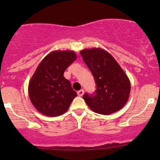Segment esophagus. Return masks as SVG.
Here are the masks:
<instances>
[{"label": "esophagus", "instance_id": "34e87169", "mask_svg": "<svg viewBox=\"0 0 160 160\" xmlns=\"http://www.w3.org/2000/svg\"><path fill=\"white\" fill-rule=\"evenodd\" d=\"M83 93H84V90H79V91H77V94H78V96H80V97L83 96Z\"/></svg>", "mask_w": 160, "mask_h": 160}]
</instances>
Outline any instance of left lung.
<instances>
[{"mask_svg":"<svg viewBox=\"0 0 160 160\" xmlns=\"http://www.w3.org/2000/svg\"><path fill=\"white\" fill-rule=\"evenodd\" d=\"M80 54L96 82L95 93L83 96L86 104L93 111L104 115L122 109L129 98L131 83L120 65L101 48L85 49Z\"/></svg>","mask_w":160,"mask_h":160,"instance_id":"1","label":"left lung"}]
</instances>
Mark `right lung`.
<instances>
[{
    "instance_id": "add662e5",
    "label": "right lung",
    "mask_w": 160,
    "mask_h": 160,
    "mask_svg": "<svg viewBox=\"0 0 160 160\" xmlns=\"http://www.w3.org/2000/svg\"><path fill=\"white\" fill-rule=\"evenodd\" d=\"M76 59L75 52L56 50L41 61L28 84L30 101L37 111L56 117L68 110L77 94L63 73Z\"/></svg>"
}]
</instances>
